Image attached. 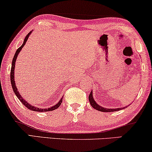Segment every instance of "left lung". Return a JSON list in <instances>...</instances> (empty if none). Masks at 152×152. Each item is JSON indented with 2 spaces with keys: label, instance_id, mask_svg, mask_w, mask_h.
Segmentation results:
<instances>
[{
  "label": "left lung",
  "instance_id": "left-lung-1",
  "mask_svg": "<svg viewBox=\"0 0 152 152\" xmlns=\"http://www.w3.org/2000/svg\"><path fill=\"white\" fill-rule=\"evenodd\" d=\"M89 103H90L91 106H92L94 108H95V109H96V110H99V111H102V112H113V111H118V110H120L123 109V108H106L102 107V106H101L100 105H99L94 101V99L93 96H92V91H91L90 94H89Z\"/></svg>",
  "mask_w": 152,
  "mask_h": 152
}]
</instances>
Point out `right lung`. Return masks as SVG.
<instances>
[{
  "instance_id": "right-lung-1",
  "label": "right lung",
  "mask_w": 152,
  "mask_h": 152,
  "mask_svg": "<svg viewBox=\"0 0 152 152\" xmlns=\"http://www.w3.org/2000/svg\"><path fill=\"white\" fill-rule=\"evenodd\" d=\"M31 33V31H30L28 34L26 36L25 39H24V42L23 44H22V45L21 46H20V48H18V50H16L15 52V54L14 57H13V59H12V67H11V72H10V82H11V85H12V89L13 91H14L15 94V95L17 96V97L20 99V102H22V104L24 105V106L27 107L28 109L31 110H34V111H39V112H45V111H50V110H53L55 109H57L60 106H61V103L62 102H63V98L61 99V100L59 101L58 103L57 104H56L55 106H52V107H50L48 108H39L38 107H35V106H32V105L29 104V103H28L27 102H26L24 99L22 98V97L21 96V95L20 94V92H19L18 89H17V87L15 85V77H14V74H15V61L17 60V58H18V54L20 53V52L21 51L22 48H23V46H24V44H26V42H27V39L28 38H29V35H30V34Z\"/></svg>"
}]
</instances>
